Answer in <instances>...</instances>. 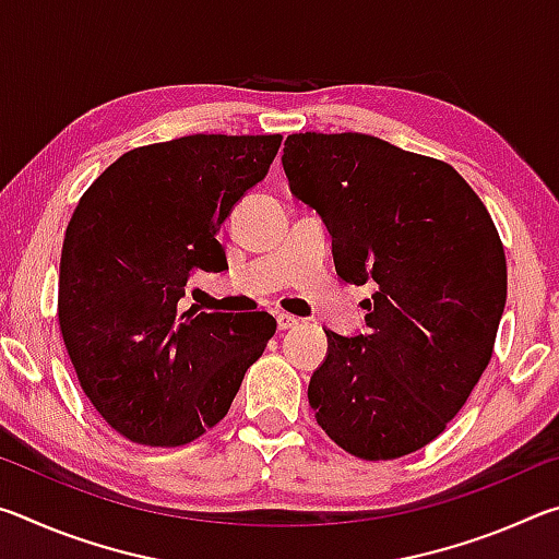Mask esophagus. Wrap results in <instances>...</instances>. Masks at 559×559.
Instances as JSON below:
<instances>
[{
  "label": "esophagus",
  "instance_id": "34e87169",
  "mask_svg": "<svg viewBox=\"0 0 559 559\" xmlns=\"http://www.w3.org/2000/svg\"><path fill=\"white\" fill-rule=\"evenodd\" d=\"M276 325H278V330H290V328L298 325V318H293L288 313H278L276 316Z\"/></svg>",
  "mask_w": 559,
  "mask_h": 559
}]
</instances>
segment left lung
<instances>
[{"label": "left lung", "mask_w": 559, "mask_h": 559, "mask_svg": "<svg viewBox=\"0 0 559 559\" xmlns=\"http://www.w3.org/2000/svg\"><path fill=\"white\" fill-rule=\"evenodd\" d=\"M283 169L323 216L337 276L372 286L367 333L325 330L308 402L365 461L419 451L447 429L490 362L508 296L506 251L456 169L362 132H296Z\"/></svg>", "instance_id": "8db88e82"}]
</instances>
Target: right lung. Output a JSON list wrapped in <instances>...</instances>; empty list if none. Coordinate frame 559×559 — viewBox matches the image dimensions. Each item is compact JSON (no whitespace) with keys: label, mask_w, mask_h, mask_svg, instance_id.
<instances>
[{"label":"right lung","mask_w":559,"mask_h":559,"mask_svg":"<svg viewBox=\"0 0 559 559\" xmlns=\"http://www.w3.org/2000/svg\"><path fill=\"white\" fill-rule=\"evenodd\" d=\"M281 135H187L118 157L86 192L61 249L59 328L96 412L145 447L219 424L276 333L269 313L182 310L192 273L226 269L214 239L266 177Z\"/></svg>","instance_id":"right-lung-1"}]
</instances>
